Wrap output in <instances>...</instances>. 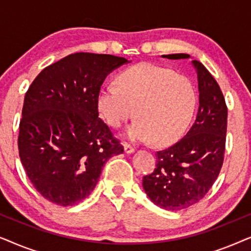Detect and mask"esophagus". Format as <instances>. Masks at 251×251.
<instances>
[{
    "label": "esophagus",
    "instance_id": "1",
    "mask_svg": "<svg viewBox=\"0 0 251 251\" xmlns=\"http://www.w3.org/2000/svg\"><path fill=\"white\" fill-rule=\"evenodd\" d=\"M123 147H125V152L126 154H131V153L135 152V149H133L131 145H129V144L125 143V144H123Z\"/></svg>",
    "mask_w": 251,
    "mask_h": 251
}]
</instances>
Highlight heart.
Masks as SVG:
<instances>
[{
    "label": "heart",
    "mask_w": 251,
    "mask_h": 251,
    "mask_svg": "<svg viewBox=\"0 0 251 251\" xmlns=\"http://www.w3.org/2000/svg\"><path fill=\"white\" fill-rule=\"evenodd\" d=\"M118 84H106L97 96V108L118 128L136 114L126 130L133 142L167 146L177 142L190 125L197 106L194 87L186 77L150 64L123 72Z\"/></svg>",
    "instance_id": "heart-1"
}]
</instances>
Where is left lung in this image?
<instances>
[{"label": "left lung", "mask_w": 251, "mask_h": 251, "mask_svg": "<svg viewBox=\"0 0 251 251\" xmlns=\"http://www.w3.org/2000/svg\"><path fill=\"white\" fill-rule=\"evenodd\" d=\"M187 59L190 54H163ZM198 76L199 109L188 132L155 154L156 168L144 176L143 187L157 207L181 210L201 200L217 179L225 152L227 107L219 85L200 61L192 60Z\"/></svg>", "instance_id": "obj_1"}]
</instances>
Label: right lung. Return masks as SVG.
Masks as SVG:
<instances>
[{
  "label": "right lung",
  "mask_w": 251,
  "mask_h": 251,
  "mask_svg": "<svg viewBox=\"0 0 251 251\" xmlns=\"http://www.w3.org/2000/svg\"><path fill=\"white\" fill-rule=\"evenodd\" d=\"M128 59L77 52L44 68L24 99L19 156L36 191L52 203L75 205L98 183L104 164L123 153L98 118L107 75Z\"/></svg>",
  "instance_id": "add662e5"
}]
</instances>
